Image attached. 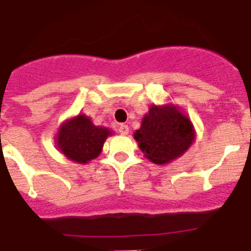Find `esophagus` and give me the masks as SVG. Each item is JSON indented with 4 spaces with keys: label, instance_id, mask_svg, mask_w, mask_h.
I'll return each mask as SVG.
<instances>
[{
    "label": "esophagus",
    "instance_id": "obj_1",
    "mask_svg": "<svg viewBox=\"0 0 251 251\" xmlns=\"http://www.w3.org/2000/svg\"><path fill=\"white\" fill-rule=\"evenodd\" d=\"M118 132L121 134H123V136H126V134H128V132H129V128H128V126H126V124H121V126L118 127Z\"/></svg>",
    "mask_w": 251,
    "mask_h": 251
}]
</instances>
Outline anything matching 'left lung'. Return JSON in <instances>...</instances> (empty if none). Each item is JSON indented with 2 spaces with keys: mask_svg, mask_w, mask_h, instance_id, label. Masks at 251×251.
Returning <instances> with one entry per match:
<instances>
[{
  "mask_svg": "<svg viewBox=\"0 0 251 251\" xmlns=\"http://www.w3.org/2000/svg\"><path fill=\"white\" fill-rule=\"evenodd\" d=\"M145 158L154 164H169L190 149L196 137L191 119L175 103L155 105L144 115L133 133Z\"/></svg>",
  "mask_w": 251,
  "mask_h": 251,
  "instance_id": "1",
  "label": "left lung"
}]
</instances>
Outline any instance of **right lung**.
<instances>
[{
    "instance_id": "add662e5",
    "label": "right lung",
    "mask_w": 251,
    "mask_h": 251,
    "mask_svg": "<svg viewBox=\"0 0 251 251\" xmlns=\"http://www.w3.org/2000/svg\"><path fill=\"white\" fill-rule=\"evenodd\" d=\"M111 134L113 130L109 128L95 126L86 114H78L61 123L55 144L66 159L78 164H87L101 154L103 142Z\"/></svg>"
}]
</instances>
